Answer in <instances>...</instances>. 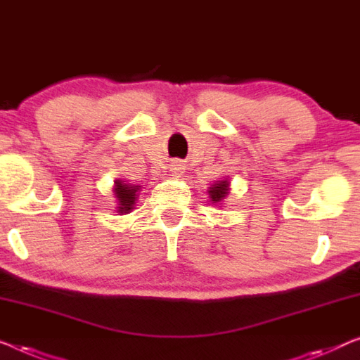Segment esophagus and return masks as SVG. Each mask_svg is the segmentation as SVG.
Returning a JSON list of instances; mask_svg holds the SVG:
<instances>
[{"instance_id":"obj_1","label":"esophagus","mask_w":360,"mask_h":360,"mask_svg":"<svg viewBox=\"0 0 360 360\" xmlns=\"http://www.w3.org/2000/svg\"><path fill=\"white\" fill-rule=\"evenodd\" d=\"M182 169H184V166H182V163H181V162H178V160H176V162L171 163V171H173L174 174H181V173H182Z\"/></svg>"}]
</instances>
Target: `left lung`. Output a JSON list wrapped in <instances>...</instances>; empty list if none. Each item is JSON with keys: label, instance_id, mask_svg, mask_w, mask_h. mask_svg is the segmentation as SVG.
I'll use <instances>...</instances> for the list:
<instances>
[{"label": "left lung", "instance_id": "1", "mask_svg": "<svg viewBox=\"0 0 360 360\" xmlns=\"http://www.w3.org/2000/svg\"><path fill=\"white\" fill-rule=\"evenodd\" d=\"M228 181H217L214 184L210 187L208 194L212 197V202H221V198L228 195Z\"/></svg>", "mask_w": 360, "mask_h": 360}]
</instances>
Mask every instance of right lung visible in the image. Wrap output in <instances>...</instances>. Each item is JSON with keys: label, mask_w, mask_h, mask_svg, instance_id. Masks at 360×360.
Segmentation results:
<instances>
[{"label": "right lung", "mask_w": 360, "mask_h": 360, "mask_svg": "<svg viewBox=\"0 0 360 360\" xmlns=\"http://www.w3.org/2000/svg\"><path fill=\"white\" fill-rule=\"evenodd\" d=\"M139 187L141 186H131V184H124V182L117 179L116 181V187H115V192H116V198L120 200V212L121 213H127L132 210L134 207V200H136V194L139 191Z\"/></svg>", "instance_id": "obj_1"}]
</instances>
